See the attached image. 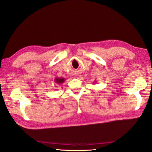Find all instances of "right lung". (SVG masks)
<instances>
[{
  "label": "right lung",
  "mask_w": 152,
  "mask_h": 152,
  "mask_svg": "<svg viewBox=\"0 0 152 152\" xmlns=\"http://www.w3.org/2000/svg\"><path fill=\"white\" fill-rule=\"evenodd\" d=\"M65 79L63 78H56L55 79V81L57 84H61L64 82Z\"/></svg>",
  "instance_id": "obj_1"
}]
</instances>
